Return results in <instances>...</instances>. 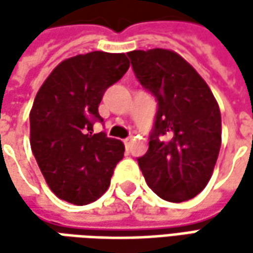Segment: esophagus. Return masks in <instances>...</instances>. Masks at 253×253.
I'll list each match as a JSON object with an SVG mask.
<instances>
[{
  "mask_svg": "<svg viewBox=\"0 0 253 253\" xmlns=\"http://www.w3.org/2000/svg\"><path fill=\"white\" fill-rule=\"evenodd\" d=\"M124 145H125V148H126V149H129V148H131V145H132L131 136H128V138H125V139H124Z\"/></svg>",
  "mask_w": 253,
  "mask_h": 253,
  "instance_id": "esophagus-1",
  "label": "esophagus"
}]
</instances>
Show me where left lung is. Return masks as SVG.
<instances>
[{
    "instance_id": "8db88e82",
    "label": "left lung",
    "mask_w": 253,
    "mask_h": 253,
    "mask_svg": "<svg viewBox=\"0 0 253 253\" xmlns=\"http://www.w3.org/2000/svg\"><path fill=\"white\" fill-rule=\"evenodd\" d=\"M158 111L149 149L138 158L142 174L161 199L181 203L207 186L221 148V112L207 83L180 54L166 49L128 53Z\"/></svg>"
}]
</instances>
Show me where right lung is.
<instances>
[{"label":"right lung","mask_w":253,"mask_h":253,"mask_svg":"<svg viewBox=\"0 0 253 253\" xmlns=\"http://www.w3.org/2000/svg\"><path fill=\"white\" fill-rule=\"evenodd\" d=\"M129 62L124 53L90 52L54 67L35 97L29 114L31 148L47 186L59 199L85 206L107 191L125 146L105 132L98 105Z\"/></svg>","instance_id":"obj_1"}]
</instances>
